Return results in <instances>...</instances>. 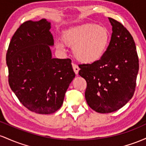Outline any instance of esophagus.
Wrapping results in <instances>:
<instances>
[{
	"label": "esophagus",
	"instance_id": "34e87169",
	"mask_svg": "<svg viewBox=\"0 0 146 146\" xmlns=\"http://www.w3.org/2000/svg\"><path fill=\"white\" fill-rule=\"evenodd\" d=\"M72 68H73V70H74V71L75 74H78V71H79V70H80V68H78V65L75 64V63H72Z\"/></svg>",
	"mask_w": 146,
	"mask_h": 146
}]
</instances>
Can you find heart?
Here are the masks:
<instances>
[{
  "label": "heart",
  "mask_w": 146,
  "mask_h": 146,
  "mask_svg": "<svg viewBox=\"0 0 146 146\" xmlns=\"http://www.w3.org/2000/svg\"><path fill=\"white\" fill-rule=\"evenodd\" d=\"M62 40L65 45L73 47L74 56L78 61L92 63L99 60L104 55L110 40V34L104 25L86 23L64 31ZM63 44L60 40H56V47L63 50Z\"/></svg>",
  "instance_id": "b5f03b06"
}]
</instances>
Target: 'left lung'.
I'll list each match as a JSON object with an SVG mask.
<instances>
[{
    "mask_svg": "<svg viewBox=\"0 0 146 146\" xmlns=\"http://www.w3.org/2000/svg\"><path fill=\"white\" fill-rule=\"evenodd\" d=\"M111 40L102 58L92 64L79 65L78 74L86 79L87 104L99 113L115 112L132 99L139 72L135 42L121 23L109 18Z\"/></svg>",
    "mask_w": 146,
    "mask_h": 146,
    "instance_id": "8db88e82",
    "label": "left lung"
}]
</instances>
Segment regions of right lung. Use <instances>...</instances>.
Masks as SVG:
<instances>
[{"label":"right lung","mask_w":146,"mask_h":146,"mask_svg":"<svg viewBox=\"0 0 146 146\" xmlns=\"http://www.w3.org/2000/svg\"><path fill=\"white\" fill-rule=\"evenodd\" d=\"M46 19L21 25L11 39L6 60L11 90L26 108L49 114L63 105L75 73L70 58H53L54 39Z\"/></svg>","instance_id":"obj_1"}]
</instances>
